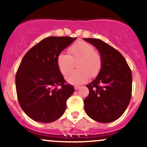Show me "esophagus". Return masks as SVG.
Here are the masks:
<instances>
[{
	"label": "esophagus",
	"instance_id": "esophagus-1",
	"mask_svg": "<svg viewBox=\"0 0 147 147\" xmlns=\"http://www.w3.org/2000/svg\"><path fill=\"white\" fill-rule=\"evenodd\" d=\"M79 88H80V87L78 86H75V90H78V89Z\"/></svg>",
	"mask_w": 147,
	"mask_h": 147
}]
</instances>
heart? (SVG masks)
Wrapping results in <instances>:
<instances>
[{"instance_id": "1", "label": "heart", "mask_w": 147, "mask_h": 147, "mask_svg": "<svg viewBox=\"0 0 147 147\" xmlns=\"http://www.w3.org/2000/svg\"><path fill=\"white\" fill-rule=\"evenodd\" d=\"M69 55L61 53L57 57L59 70L64 75H67L77 63L78 70H73L65 77L68 83L79 85L86 82L90 77H95L102 66V59L93 46L85 43L77 42L68 50Z\"/></svg>"}]
</instances>
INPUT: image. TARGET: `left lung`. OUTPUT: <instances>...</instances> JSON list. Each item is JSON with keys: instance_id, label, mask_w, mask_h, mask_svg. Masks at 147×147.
Wrapping results in <instances>:
<instances>
[{"instance_id": "1", "label": "left lung", "mask_w": 147, "mask_h": 147, "mask_svg": "<svg viewBox=\"0 0 147 147\" xmlns=\"http://www.w3.org/2000/svg\"><path fill=\"white\" fill-rule=\"evenodd\" d=\"M100 54L102 66L97 77L86 85L89 94L84 99V110L101 123L117 119L129 104L132 92V73L125 59L117 50L100 39L84 38Z\"/></svg>"}]
</instances>
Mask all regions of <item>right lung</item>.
<instances>
[{"label": "right lung", "instance_id": "add662e5", "mask_svg": "<svg viewBox=\"0 0 147 147\" xmlns=\"http://www.w3.org/2000/svg\"><path fill=\"white\" fill-rule=\"evenodd\" d=\"M76 39L47 37L25 54L16 75V88L22 110L38 122L50 123L61 117L74 87L65 82L57 66V57ZM61 85V89H57Z\"/></svg>", "mask_w": 147, "mask_h": 147}]
</instances>
